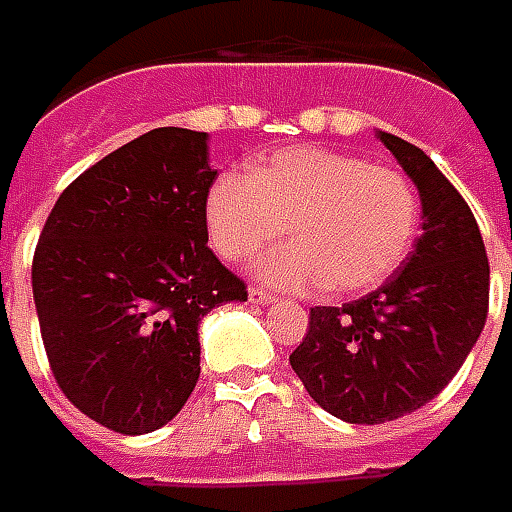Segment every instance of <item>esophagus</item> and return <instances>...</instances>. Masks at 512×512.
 Masks as SVG:
<instances>
[{
  "label": "esophagus",
  "mask_w": 512,
  "mask_h": 512,
  "mask_svg": "<svg viewBox=\"0 0 512 512\" xmlns=\"http://www.w3.org/2000/svg\"><path fill=\"white\" fill-rule=\"evenodd\" d=\"M248 297L253 300V303H259V306H270V303H275L273 292H264V289H259V286H253V289L248 292Z\"/></svg>",
  "instance_id": "34e87169"
}]
</instances>
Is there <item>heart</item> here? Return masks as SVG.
<instances>
[{
    "mask_svg": "<svg viewBox=\"0 0 512 512\" xmlns=\"http://www.w3.org/2000/svg\"><path fill=\"white\" fill-rule=\"evenodd\" d=\"M215 250L242 262L284 234L256 273L286 289L339 295L383 284L411 250L419 198L405 173L366 159L300 146L259 162L250 179L223 176L206 198Z\"/></svg>",
    "mask_w": 512,
    "mask_h": 512,
    "instance_id": "heart-1",
    "label": "heart"
}]
</instances>
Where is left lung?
Returning a JSON list of instances; mask_svg holds the SVG:
<instances>
[{"mask_svg": "<svg viewBox=\"0 0 512 512\" xmlns=\"http://www.w3.org/2000/svg\"><path fill=\"white\" fill-rule=\"evenodd\" d=\"M419 187L422 237L389 281L344 306H314L289 364L314 402L350 424L400 419L455 378L488 317L480 226L436 162L378 132Z\"/></svg>", "mask_w": 512, "mask_h": 512, "instance_id": "left-lung-1", "label": "left lung"}]
</instances>
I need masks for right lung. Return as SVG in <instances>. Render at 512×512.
<instances>
[{
    "instance_id": "right-lung-1",
    "label": "right lung",
    "mask_w": 512,
    "mask_h": 512,
    "mask_svg": "<svg viewBox=\"0 0 512 512\" xmlns=\"http://www.w3.org/2000/svg\"><path fill=\"white\" fill-rule=\"evenodd\" d=\"M206 132L162 126L76 176L46 217L32 297L57 386L93 422L143 436L201 375L198 322L248 300L206 245Z\"/></svg>"
}]
</instances>
